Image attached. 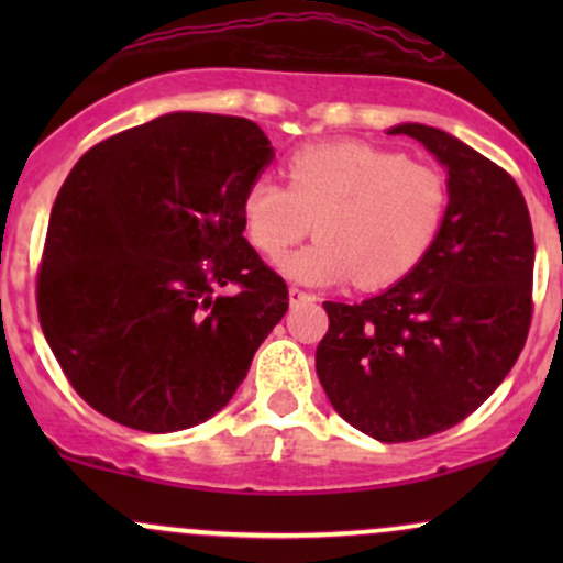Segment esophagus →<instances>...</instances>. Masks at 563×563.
I'll return each instance as SVG.
<instances>
[{
    "instance_id": "34e87169",
    "label": "esophagus",
    "mask_w": 563,
    "mask_h": 563,
    "mask_svg": "<svg viewBox=\"0 0 563 563\" xmlns=\"http://www.w3.org/2000/svg\"><path fill=\"white\" fill-rule=\"evenodd\" d=\"M288 299H290V303H301V301H318V296H312V294H307V290L290 286L288 288Z\"/></svg>"
}]
</instances>
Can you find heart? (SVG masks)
<instances>
[{"mask_svg": "<svg viewBox=\"0 0 563 563\" xmlns=\"http://www.w3.org/2000/svg\"><path fill=\"white\" fill-rule=\"evenodd\" d=\"M288 187L269 174L241 198L243 230L267 260H280L309 235V249L280 269L307 286L386 288L407 277L448 214V179L434 166L365 142H322L296 151Z\"/></svg>", "mask_w": 563, "mask_h": 563, "instance_id": "obj_1", "label": "heart"}]
</instances>
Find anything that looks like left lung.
I'll list each match as a JSON object with an SVG mask.
<instances>
[{
  "instance_id": "obj_1",
  "label": "left lung",
  "mask_w": 563,
  "mask_h": 563,
  "mask_svg": "<svg viewBox=\"0 0 563 563\" xmlns=\"http://www.w3.org/2000/svg\"><path fill=\"white\" fill-rule=\"evenodd\" d=\"M418 140L448 169V214L423 262L363 303L325 301L314 367L346 423L378 442H412L461 423L525 349L534 235L506 169L426 124Z\"/></svg>"
}]
</instances>
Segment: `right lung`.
I'll return each instance as SVG.
<instances>
[{
  "instance_id": "right-lung-1",
  "label": "right lung",
  "mask_w": 563,
  "mask_h": 563,
  "mask_svg": "<svg viewBox=\"0 0 563 563\" xmlns=\"http://www.w3.org/2000/svg\"><path fill=\"white\" fill-rule=\"evenodd\" d=\"M254 121L166 113L97 142L57 192L36 280L44 339L76 394L151 434L230 402L288 309L243 238L241 198L273 161ZM236 286L235 295L219 287Z\"/></svg>"
}]
</instances>
